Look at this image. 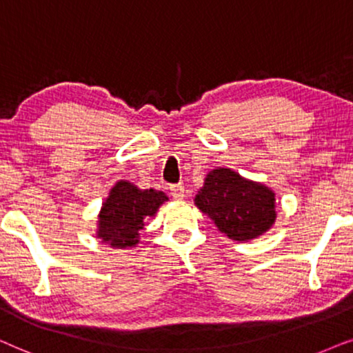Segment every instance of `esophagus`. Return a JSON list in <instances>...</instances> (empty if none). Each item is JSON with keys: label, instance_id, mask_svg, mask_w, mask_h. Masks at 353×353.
<instances>
[{"label": "esophagus", "instance_id": "1", "mask_svg": "<svg viewBox=\"0 0 353 353\" xmlns=\"http://www.w3.org/2000/svg\"><path fill=\"white\" fill-rule=\"evenodd\" d=\"M169 190H171V196L174 200H184L185 196V187L182 184H176V185H171L169 187Z\"/></svg>", "mask_w": 353, "mask_h": 353}]
</instances>
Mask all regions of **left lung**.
Here are the masks:
<instances>
[{"label":"left lung","mask_w":353,"mask_h":353,"mask_svg":"<svg viewBox=\"0 0 353 353\" xmlns=\"http://www.w3.org/2000/svg\"><path fill=\"white\" fill-rule=\"evenodd\" d=\"M201 213L214 219L221 232L232 241L261 236L276 219L274 194L268 187L247 181L231 169H214L195 196Z\"/></svg>","instance_id":"left-lung-1"}]
</instances>
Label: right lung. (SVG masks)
Masks as SVG:
<instances>
[{
  "label": "right lung",
  "instance_id": "right-lung-1",
  "mask_svg": "<svg viewBox=\"0 0 353 353\" xmlns=\"http://www.w3.org/2000/svg\"><path fill=\"white\" fill-rule=\"evenodd\" d=\"M166 200L159 190H140L130 182H117L103 203L98 237L114 248L134 247L139 243L145 219L157 213Z\"/></svg>",
  "mask_w": 353,
  "mask_h": 353
}]
</instances>
